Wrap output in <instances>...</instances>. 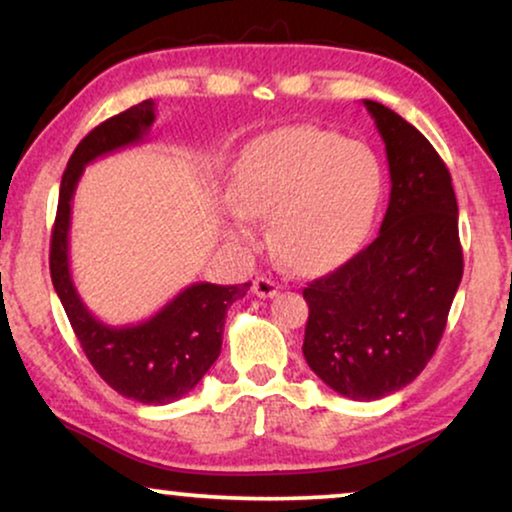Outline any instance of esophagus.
<instances>
[{
    "label": "esophagus",
    "mask_w": 512,
    "mask_h": 512,
    "mask_svg": "<svg viewBox=\"0 0 512 512\" xmlns=\"http://www.w3.org/2000/svg\"><path fill=\"white\" fill-rule=\"evenodd\" d=\"M252 292H255L257 297L269 299L278 292V283L271 281V278H267V276H260V278H255V281H252Z\"/></svg>",
    "instance_id": "obj_1"
}]
</instances>
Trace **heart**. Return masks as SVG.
<instances>
[{
  "instance_id": "b5f03b06",
  "label": "heart",
  "mask_w": 512,
  "mask_h": 512,
  "mask_svg": "<svg viewBox=\"0 0 512 512\" xmlns=\"http://www.w3.org/2000/svg\"><path fill=\"white\" fill-rule=\"evenodd\" d=\"M234 222L269 217L276 255L295 271L342 262L363 238L381 194L370 147L313 126L283 128L245 149L234 175Z\"/></svg>"
}]
</instances>
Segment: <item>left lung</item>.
Listing matches in <instances>:
<instances>
[{"label":"left lung","mask_w":512,"mask_h":512,"mask_svg":"<svg viewBox=\"0 0 512 512\" xmlns=\"http://www.w3.org/2000/svg\"><path fill=\"white\" fill-rule=\"evenodd\" d=\"M386 145L391 199L377 238L304 288V358L332 391L379 400L424 370L463 276L452 175L431 142L365 100Z\"/></svg>","instance_id":"obj_1"}]
</instances>
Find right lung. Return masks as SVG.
I'll use <instances>...</instances> for the list:
<instances>
[{"mask_svg":"<svg viewBox=\"0 0 512 512\" xmlns=\"http://www.w3.org/2000/svg\"><path fill=\"white\" fill-rule=\"evenodd\" d=\"M154 119V102L142 100L79 142L60 182L49 264L53 288L95 372L124 398L168 405L192 391L220 356L224 318L250 283H194L142 323L107 325L86 309L70 274V217L81 173L100 156L145 140Z\"/></svg>","mask_w":512,"mask_h":512,"instance_id":"obj_1","label":"right lung"}]
</instances>
